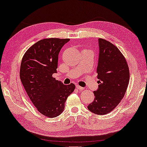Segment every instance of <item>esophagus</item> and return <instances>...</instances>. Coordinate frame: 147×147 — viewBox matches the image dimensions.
I'll return each mask as SVG.
<instances>
[{
    "instance_id": "esophagus-1",
    "label": "esophagus",
    "mask_w": 147,
    "mask_h": 147,
    "mask_svg": "<svg viewBox=\"0 0 147 147\" xmlns=\"http://www.w3.org/2000/svg\"><path fill=\"white\" fill-rule=\"evenodd\" d=\"M76 88H77V89L79 90H83L84 89V88L83 87H81V86H78V85L76 86Z\"/></svg>"
}]
</instances>
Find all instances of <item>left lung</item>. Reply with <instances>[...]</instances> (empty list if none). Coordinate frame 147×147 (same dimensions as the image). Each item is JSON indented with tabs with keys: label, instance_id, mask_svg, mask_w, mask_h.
<instances>
[{
	"label": "left lung",
	"instance_id": "8db88e82",
	"mask_svg": "<svg viewBox=\"0 0 147 147\" xmlns=\"http://www.w3.org/2000/svg\"><path fill=\"white\" fill-rule=\"evenodd\" d=\"M99 59L97 73L98 89L94 91V101L88 106L98 115L108 114L124 97L129 81V71L124 55L116 46L99 38Z\"/></svg>",
	"mask_w": 147,
	"mask_h": 147
}]
</instances>
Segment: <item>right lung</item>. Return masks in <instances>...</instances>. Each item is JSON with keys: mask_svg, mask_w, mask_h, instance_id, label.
I'll return each instance as SVG.
<instances>
[{"mask_svg": "<svg viewBox=\"0 0 147 147\" xmlns=\"http://www.w3.org/2000/svg\"><path fill=\"white\" fill-rule=\"evenodd\" d=\"M69 40L42 39L28 49L22 60L20 75L23 87L37 110L49 118L61 115L75 89L74 84L65 85L52 76L57 73L60 50Z\"/></svg>", "mask_w": 147, "mask_h": 147, "instance_id": "obj_1", "label": "right lung"}]
</instances>
